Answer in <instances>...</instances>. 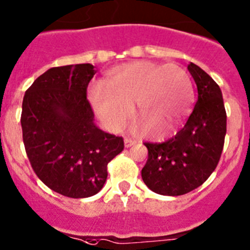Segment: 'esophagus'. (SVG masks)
Listing matches in <instances>:
<instances>
[{"mask_svg": "<svg viewBox=\"0 0 250 250\" xmlns=\"http://www.w3.org/2000/svg\"><path fill=\"white\" fill-rule=\"evenodd\" d=\"M134 143H136V141L131 140V138H125V147L133 146Z\"/></svg>", "mask_w": 250, "mask_h": 250, "instance_id": "1", "label": "esophagus"}]
</instances>
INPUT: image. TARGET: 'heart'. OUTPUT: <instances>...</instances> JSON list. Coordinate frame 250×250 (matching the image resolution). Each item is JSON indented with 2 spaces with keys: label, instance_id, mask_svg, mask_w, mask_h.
<instances>
[{
  "label": "heart",
  "instance_id": "b5f03b06",
  "mask_svg": "<svg viewBox=\"0 0 250 250\" xmlns=\"http://www.w3.org/2000/svg\"><path fill=\"white\" fill-rule=\"evenodd\" d=\"M97 116L110 131H118L132 114L137 117L153 140L176 132L188 116L194 89L185 69L176 64L161 65L137 60L113 68L103 82L89 92Z\"/></svg>",
  "mask_w": 250,
  "mask_h": 250
}]
</instances>
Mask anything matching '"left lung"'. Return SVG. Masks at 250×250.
I'll use <instances>...</instances> for the list:
<instances>
[{
	"label": "left lung",
	"mask_w": 250,
	"mask_h": 250,
	"mask_svg": "<svg viewBox=\"0 0 250 250\" xmlns=\"http://www.w3.org/2000/svg\"><path fill=\"white\" fill-rule=\"evenodd\" d=\"M188 69L197 86V102L188 122L166 142L145 143L148 158L141 172L143 182L166 196L188 194L209 179L218 166L227 133L219 85L194 62Z\"/></svg>",
	"instance_id": "left-lung-1"
}]
</instances>
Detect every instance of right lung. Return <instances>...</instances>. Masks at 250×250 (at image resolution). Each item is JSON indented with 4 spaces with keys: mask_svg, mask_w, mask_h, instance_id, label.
Returning <instances> with one entry per match:
<instances>
[{
    "mask_svg": "<svg viewBox=\"0 0 250 250\" xmlns=\"http://www.w3.org/2000/svg\"><path fill=\"white\" fill-rule=\"evenodd\" d=\"M92 64L51 68L25 93L21 113L22 140L35 173L64 196L98 194L107 165L125 148L122 137L102 131L86 99L94 77Z\"/></svg>",
    "mask_w": 250,
    "mask_h": 250,
    "instance_id": "right-lung-1",
    "label": "right lung"
}]
</instances>
